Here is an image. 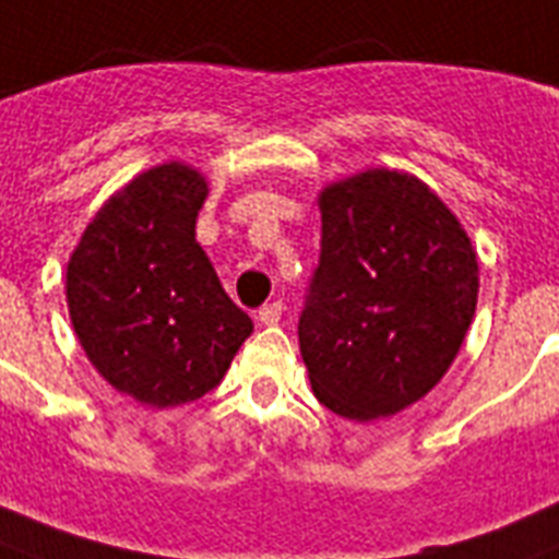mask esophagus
I'll use <instances>...</instances> for the list:
<instances>
[{"instance_id":"34e87169","label":"esophagus","mask_w":559,"mask_h":559,"mask_svg":"<svg viewBox=\"0 0 559 559\" xmlns=\"http://www.w3.org/2000/svg\"><path fill=\"white\" fill-rule=\"evenodd\" d=\"M281 313H284V305H281V301H270V305H263V308L258 310V322H261V325H278Z\"/></svg>"}]
</instances>
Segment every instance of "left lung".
I'll return each mask as SVG.
<instances>
[{
  "instance_id": "obj_1",
  "label": "left lung",
  "mask_w": 559,
  "mask_h": 559,
  "mask_svg": "<svg viewBox=\"0 0 559 559\" xmlns=\"http://www.w3.org/2000/svg\"><path fill=\"white\" fill-rule=\"evenodd\" d=\"M319 211L322 251L298 319L310 386L343 419L395 416L454 364L478 305V254L411 173L334 181Z\"/></svg>"
}]
</instances>
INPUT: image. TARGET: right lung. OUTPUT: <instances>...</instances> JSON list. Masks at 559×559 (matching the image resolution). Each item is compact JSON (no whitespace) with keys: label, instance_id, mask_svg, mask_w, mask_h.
Masks as SVG:
<instances>
[{"label":"right lung","instance_id":"1","mask_svg":"<svg viewBox=\"0 0 559 559\" xmlns=\"http://www.w3.org/2000/svg\"><path fill=\"white\" fill-rule=\"evenodd\" d=\"M199 169L157 164L110 195L67 263V308L93 369L146 407L211 393L251 334L223 289L195 216Z\"/></svg>","mask_w":559,"mask_h":559}]
</instances>
